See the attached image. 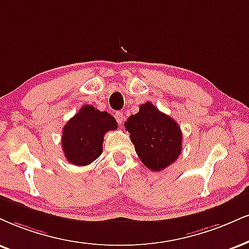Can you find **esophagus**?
Returning <instances> with one entry per match:
<instances>
[{
	"label": "esophagus",
	"instance_id": "obj_1",
	"mask_svg": "<svg viewBox=\"0 0 249 249\" xmlns=\"http://www.w3.org/2000/svg\"><path fill=\"white\" fill-rule=\"evenodd\" d=\"M114 116H115L116 122H118L119 124H124V113H122V112H116L115 114H114Z\"/></svg>",
	"mask_w": 249,
	"mask_h": 249
}]
</instances>
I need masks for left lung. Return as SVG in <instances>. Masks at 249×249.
<instances>
[{"instance_id": "left-lung-1", "label": "left lung", "mask_w": 249, "mask_h": 249, "mask_svg": "<svg viewBox=\"0 0 249 249\" xmlns=\"http://www.w3.org/2000/svg\"><path fill=\"white\" fill-rule=\"evenodd\" d=\"M141 161L151 171H161L179 158L182 133L179 124L148 103L124 124Z\"/></svg>"}]
</instances>
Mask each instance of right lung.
<instances>
[{
	"label": "right lung",
	"instance_id": "1",
	"mask_svg": "<svg viewBox=\"0 0 249 249\" xmlns=\"http://www.w3.org/2000/svg\"><path fill=\"white\" fill-rule=\"evenodd\" d=\"M116 128L115 119L108 113L84 105L63 128L62 150L67 160L77 166L91 164L103 152L105 134Z\"/></svg>",
	"mask_w": 249,
	"mask_h": 249
}]
</instances>
